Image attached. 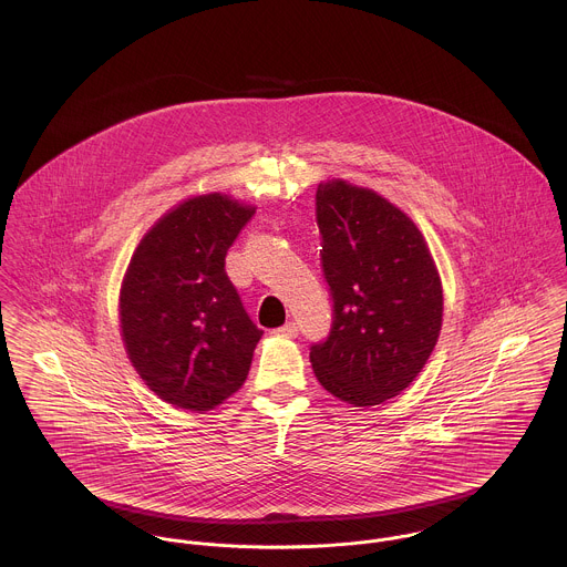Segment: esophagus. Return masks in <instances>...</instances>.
<instances>
[{"mask_svg": "<svg viewBox=\"0 0 567 567\" xmlns=\"http://www.w3.org/2000/svg\"><path fill=\"white\" fill-rule=\"evenodd\" d=\"M272 333H275V336H281V338H295V336L299 333V327H297V323H292V321H290V323H286L284 327L275 329Z\"/></svg>", "mask_w": 567, "mask_h": 567, "instance_id": "obj_1", "label": "esophagus"}]
</instances>
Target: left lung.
Masks as SVG:
<instances>
[{"label":"left lung","mask_w":567,"mask_h":567,"mask_svg":"<svg viewBox=\"0 0 567 567\" xmlns=\"http://www.w3.org/2000/svg\"><path fill=\"white\" fill-rule=\"evenodd\" d=\"M317 223L333 321L310 347L315 375L347 404H382L410 386L439 340L436 264L416 225L369 187L321 183Z\"/></svg>","instance_id":"obj_1"}]
</instances>
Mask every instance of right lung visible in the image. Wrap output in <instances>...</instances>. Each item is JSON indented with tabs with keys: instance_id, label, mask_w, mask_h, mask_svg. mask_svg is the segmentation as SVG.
<instances>
[{
	"instance_id": "1",
	"label": "right lung",
	"mask_w": 567,
	"mask_h": 567,
	"mask_svg": "<svg viewBox=\"0 0 567 567\" xmlns=\"http://www.w3.org/2000/svg\"><path fill=\"white\" fill-rule=\"evenodd\" d=\"M255 207L214 192L162 216L137 244L120 290L126 353L174 408L205 412L246 380L261 329L244 310L225 257Z\"/></svg>"
}]
</instances>
